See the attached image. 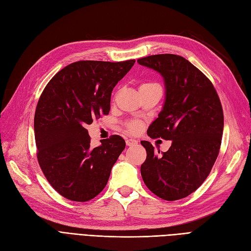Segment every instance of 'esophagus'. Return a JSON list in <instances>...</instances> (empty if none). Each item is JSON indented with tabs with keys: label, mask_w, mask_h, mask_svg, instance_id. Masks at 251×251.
I'll use <instances>...</instances> for the list:
<instances>
[{
	"label": "esophagus",
	"mask_w": 251,
	"mask_h": 251,
	"mask_svg": "<svg viewBox=\"0 0 251 251\" xmlns=\"http://www.w3.org/2000/svg\"><path fill=\"white\" fill-rule=\"evenodd\" d=\"M126 143L127 146H134V145H136L138 143V141L135 140V139H132V138H131V139H126Z\"/></svg>",
	"instance_id": "esophagus-1"
}]
</instances>
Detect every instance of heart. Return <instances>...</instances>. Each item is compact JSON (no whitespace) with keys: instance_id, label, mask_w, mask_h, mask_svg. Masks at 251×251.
Instances as JSON below:
<instances>
[{"instance_id":"1","label":"heart","mask_w":251,"mask_h":251,"mask_svg":"<svg viewBox=\"0 0 251 251\" xmlns=\"http://www.w3.org/2000/svg\"><path fill=\"white\" fill-rule=\"evenodd\" d=\"M151 85H155V84H153V83H143V84L140 85V89L144 88V87H149V86H151ZM140 126H141V125H140L139 122H132V123H129L127 125V129L131 133H137L138 131H139Z\"/></svg>"}]
</instances>
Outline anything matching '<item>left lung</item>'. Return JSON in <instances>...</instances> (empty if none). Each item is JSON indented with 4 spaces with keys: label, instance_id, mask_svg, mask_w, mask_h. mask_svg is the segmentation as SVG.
<instances>
[{
    "label": "left lung",
    "instance_id": "8db88e82",
    "mask_svg": "<svg viewBox=\"0 0 251 251\" xmlns=\"http://www.w3.org/2000/svg\"><path fill=\"white\" fill-rule=\"evenodd\" d=\"M137 62L158 72L165 83V101L148 135L171 140L169 150L161 155L151 142L141 141L146 150L141 176L153 194L177 201L203 183L218 157L223 133L221 102L212 82L184 57L160 54Z\"/></svg>",
    "mask_w": 251,
    "mask_h": 251
}]
</instances>
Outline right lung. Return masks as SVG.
Masks as SVG:
<instances>
[{
    "label": "right lung",
    "mask_w": 251,
    "mask_h": 251,
    "mask_svg": "<svg viewBox=\"0 0 251 251\" xmlns=\"http://www.w3.org/2000/svg\"><path fill=\"white\" fill-rule=\"evenodd\" d=\"M135 60L77 61L46 86L34 116L39 166L56 191L73 201H88L106 187L126 142L118 135L90 146L85 128L109 114L111 93Z\"/></svg>",
    "instance_id": "1"
}]
</instances>
